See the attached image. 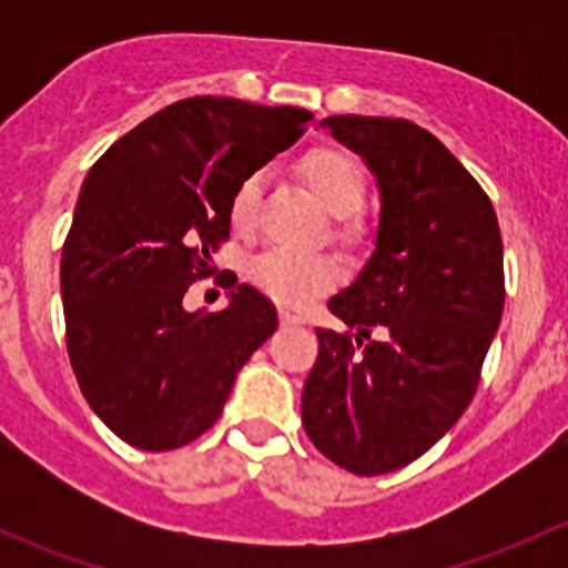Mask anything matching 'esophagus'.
<instances>
[{
  "instance_id": "obj_1",
  "label": "esophagus",
  "mask_w": 568,
  "mask_h": 568,
  "mask_svg": "<svg viewBox=\"0 0 568 568\" xmlns=\"http://www.w3.org/2000/svg\"><path fill=\"white\" fill-rule=\"evenodd\" d=\"M280 321H283V324H305V318L300 316V313H294V311H280Z\"/></svg>"
}]
</instances>
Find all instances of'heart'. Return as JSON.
<instances>
[{"mask_svg":"<svg viewBox=\"0 0 568 568\" xmlns=\"http://www.w3.org/2000/svg\"><path fill=\"white\" fill-rule=\"evenodd\" d=\"M300 173L329 214L346 216L359 209L365 197L363 168L341 148H313L302 156ZM261 205V175L239 181L231 197V225L236 233H250ZM343 277L341 263L332 255H300L288 250H266L250 263V280L272 300L288 307H305L321 294L335 288Z\"/></svg>","mask_w":568,"mask_h":568,"instance_id":"heart-1","label":"heart"}]
</instances>
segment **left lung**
<instances>
[{
    "instance_id": "left-lung-1",
    "label": "left lung",
    "mask_w": 568,
    "mask_h": 568,
    "mask_svg": "<svg viewBox=\"0 0 568 568\" xmlns=\"http://www.w3.org/2000/svg\"><path fill=\"white\" fill-rule=\"evenodd\" d=\"M318 125L363 156L382 209L374 255L329 300L354 335L316 329L302 423L337 467L382 475L426 454L473 400L506 300L500 225L478 181L420 125L363 114Z\"/></svg>"
}]
</instances>
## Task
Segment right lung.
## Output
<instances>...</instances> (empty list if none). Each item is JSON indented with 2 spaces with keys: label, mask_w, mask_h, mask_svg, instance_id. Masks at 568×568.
<instances>
[{
  "label": "right lung",
  "mask_w": 568,
  "mask_h": 568,
  "mask_svg": "<svg viewBox=\"0 0 568 568\" xmlns=\"http://www.w3.org/2000/svg\"><path fill=\"white\" fill-rule=\"evenodd\" d=\"M307 120L300 106L194 95L142 120L84 178L60 263L68 357L123 443L159 454L209 432L277 329L274 305L247 283L225 285L220 313H189L183 294L214 274L239 181Z\"/></svg>",
  "instance_id": "right-lung-1"
}]
</instances>
